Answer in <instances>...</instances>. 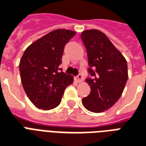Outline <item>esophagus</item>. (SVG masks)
Masks as SVG:
<instances>
[{"label": "esophagus", "instance_id": "34e87169", "mask_svg": "<svg viewBox=\"0 0 146 146\" xmlns=\"http://www.w3.org/2000/svg\"><path fill=\"white\" fill-rule=\"evenodd\" d=\"M75 79L77 80V82H82V81H83V76H82V74H78L77 76L75 77Z\"/></svg>", "mask_w": 146, "mask_h": 146}]
</instances>
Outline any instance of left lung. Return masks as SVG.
Returning a JSON list of instances; mask_svg holds the SVG:
<instances>
[{
    "label": "left lung",
    "instance_id": "8db88e82",
    "mask_svg": "<svg viewBox=\"0 0 146 146\" xmlns=\"http://www.w3.org/2000/svg\"><path fill=\"white\" fill-rule=\"evenodd\" d=\"M81 38L87 50L89 66L85 81L91 87L82 104L90 111L99 113L112 107L121 97L128 80L127 61L100 31H85Z\"/></svg>",
    "mask_w": 146,
    "mask_h": 146
}]
</instances>
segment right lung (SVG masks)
<instances>
[{
	"label": "right lung",
	"mask_w": 146,
	"mask_h": 146,
	"mask_svg": "<svg viewBox=\"0 0 146 146\" xmlns=\"http://www.w3.org/2000/svg\"><path fill=\"white\" fill-rule=\"evenodd\" d=\"M76 32L58 29L48 33L25 50L19 64L23 88L38 108H56L73 77L59 68L64 46Z\"/></svg>",
	"instance_id": "obj_1"
}]
</instances>
